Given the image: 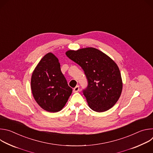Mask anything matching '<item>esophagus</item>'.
<instances>
[{
  "label": "esophagus",
  "mask_w": 153,
  "mask_h": 153,
  "mask_svg": "<svg viewBox=\"0 0 153 153\" xmlns=\"http://www.w3.org/2000/svg\"><path fill=\"white\" fill-rule=\"evenodd\" d=\"M79 90V85H77L75 88H74L73 89V92L74 93H76V92H78Z\"/></svg>",
  "instance_id": "34e87169"
}]
</instances>
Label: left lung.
I'll return each mask as SVG.
<instances>
[{"mask_svg": "<svg viewBox=\"0 0 153 153\" xmlns=\"http://www.w3.org/2000/svg\"><path fill=\"white\" fill-rule=\"evenodd\" d=\"M67 57L82 67L88 80L83 90L89 107L104 112L112 108L122 91V80L117 64L100 50L85 48L66 52Z\"/></svg>", "mask_w": 153, "mask_h": 153, "instance_id": "8db88e82", "label": "left lung"}]
</instances>
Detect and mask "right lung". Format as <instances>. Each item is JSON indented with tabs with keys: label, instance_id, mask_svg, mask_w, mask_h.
I'll use <instances>...</instances> for the list:
<instances>
[{
	"label": "right lung",
	"instance_id": "add662e5",
	"mask_svg": "<svg viewBox=\"0 0 153 153\" xmlns=\"http://www.w3.org/2000/svg\"><path fill=\"white\" fill-rule=\"evenodd\" d=\"M31 87L38 105L51 113L60 111L73 91L61 71L58 59L51 53L43 56L35 68Z\"/></svg>",
	"mask_w": 153,
	"mask_h": 153
}]
</instances>
